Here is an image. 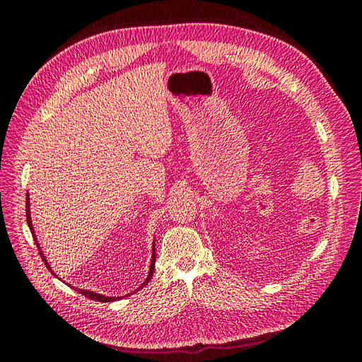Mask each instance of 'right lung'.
Listing matches in <instances>:
<instances>
[{
	"instance_id": "obj_1",
	"label": "right lung",
	"mask_w": 362,
	"mask_h": 362,
	"mask_svg": "<svg viewBox=\"0 0 362 362\" xmlns=\"http://www.w3.org/2000/svg\"><path fill=\"white\" fill-rule=\"evenodd\" d=\"M25 211H27V223H28V228H30V231H31V235H33V238H35V242H36V245H37V249H39V254H40V257H42V261L45 262V266L48 267V270L52 273L54 276H57L56 273H54V270L51 269V266L48 264V261H47V258H45V255H43V252H42V249H40V246H39V243H37V238H36V234H35V229H33V223H31V214H30V198H28V193H27V201H25ZM156 245V243H154ZM152 245V257H151V266H149V273H148V276H146V279L144 281V284H141V286L137 288V290H140V288H144L146 284L151 281V278H152V273H154V267H156V246ZM69 286V284H68ZM72 288H75V287H72ZM76 291L78 293H81V294H84L86 298H89V299H92V300H96V302H113V300H117V299H120V298H110V296H104V294H100V293H95V291H89V290H83V288H75ZM133 294V293H131ZM124 298V296H122Z\"/></svg>"
}]
</instances>
